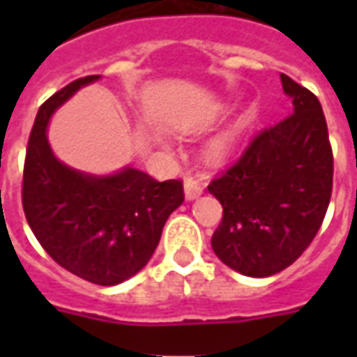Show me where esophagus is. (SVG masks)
<instances>
[{"instance_id":"obj_1","label":"esophagus","mask_w":357,"mask_h":357,"mask_svg":"<svg viewBox=\"0 0 357 357\" xmlns=\"http://www.w3.org/2000/svg\"><path fill=\"white\" fill-rule=\"evenodd\" d=\"M202 189L204 187L193 178H187L185 183H183V191H185V199L187 201H195V199H199L202 195Z\"/></svg>"}]
</instances>
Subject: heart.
<instances>
[{
	"instance_id": "obj_1",
	"label": "heart",
	"mask_w": 357,
	"mask_h": 357,
	"mask_svg": "<svg viewBox=\"0 0 357 357\" xmlns=\"http://www.w3.org/2000/svg\"><path fill=\"white\" fill-rule=\"evenodd\" d=\"M252 118H255V110L247 109L245 112H241L239 116L235 118L231 124L225 126L222 132H218L216 135L206 143L204 155H206V158H208L210 162H227V160L235 155V151L239 147L243 135H245V132L248 130V126L252 122Z\"/></svg>"
}]
</instances>
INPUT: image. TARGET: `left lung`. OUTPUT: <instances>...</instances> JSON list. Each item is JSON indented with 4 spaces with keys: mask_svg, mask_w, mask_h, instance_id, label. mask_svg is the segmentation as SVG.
<instances>
[{
    "mask_svg": "<svg viewBox=\"0 0 357 357\" xmlns=\"http://www.w3.org/2000/svg\"><path fill=\"white\" fill-rule=\"evenodd\" d=\"M289 116L256 135L208 185L224 206L212 235L216 256L248 277L289 268L321 227L333 189V151L321 102L281 74Z\"/></svg>",
    "mask_w": 357,
    "mask_h": 357,
    "instance_id": "8db88e82",
    "label": "left lung"
}]
</instances>
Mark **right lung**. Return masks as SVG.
<instances>
[{"instance_id":"right-lung-1","label":"right lung","mask_w":357,"mask_h":357,"mask_svg":"<svg viewBox=\"0 0 357 357\" xmlns=\"http://www.w3.org/2000/svg\"><path fill=\"white\" fill-rule=\"evenodd\" d=\"M99 78L74 80L38 110L24 160L22 208L36 239L59 266L112 287L147 266L166 220L183 202V185L179 179L156 181L132 166L93 176L55 156L47 139L53 112Z\"/></svg>"}]
</instances>
